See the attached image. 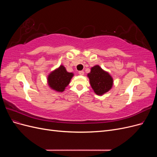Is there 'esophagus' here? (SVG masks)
Returning <instances> with one entry per match:
<instances>
[{
    "label": "esophagus",
    "instance_id": "34e87169",
    "mask_svg": "<svg viewBox=\"0 0 157 157\" xmlns=\"http://www.w3.org/2000/svg\"><path fill=\"white\" fill-rule=\"evenodd\" d=\"M78 74L80 75H84V71H79V72H78Z\"/></svg>",
    "mask_w": 157,
    "mask_h": 157
}]
</instances>
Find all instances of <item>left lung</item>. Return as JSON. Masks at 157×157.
I'll return each instance as SVG.
<instances>
[{
	"label": "left lung",
	"instance_id": "obj_1",
	"mask_svg": "<svg viewBox=\"0 0 157 157\" xmlns=\"http://www.w3.org/2000/svg\"><path fill=\"white\" fill-rule=\"evenodd\" d=\"M88 77L90 85L97 95L101 96L110 90L113 86V80L111 76L99 65H95L91 68Z\"/></svg>",
	"mask_w": 157,
	"mask_h": 157
}]
</instances>
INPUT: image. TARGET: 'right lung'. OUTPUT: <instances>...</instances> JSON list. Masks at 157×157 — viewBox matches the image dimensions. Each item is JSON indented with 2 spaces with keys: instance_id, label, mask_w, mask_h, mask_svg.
<instances>
[{
  "instance_id": "obj_1",
  "label": "right lung",
  "mask_w": 157,
  "mask_h": 157,
  "mask_svg": "<svg viewBox=\"0 0 157 157\" xmlns=\"http://www.w3.org/2000/svg\"><path fill=\"white\" fill-rule=\"evenodd\" d=\"M73 75L72 73H68L64 66L60 65L59 68L52 71L48 75L49 86L57 92H62L68 86Z\"/></svg>"
}]
</instances>
